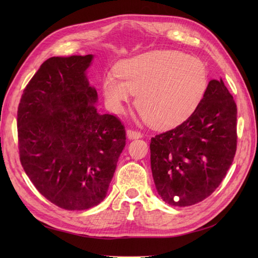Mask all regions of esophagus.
I'll return each instance as SVG.
<instances>
[{"mask_svg":"<svg viewBox=\"0 0 258 258\" xmlns=\"http://www.w3.org/2000/svg\"><path fill=\"white\" fill-rule=\"evenodd\" d=\"M127 137H128V139H139V138H142V134L140 131H137V130L128 129L127 130Z\"/></svg>","mask_w":258,"mask_h":258,"instance_id":"esophagus-1","label":"esophagus"}]
</instances>
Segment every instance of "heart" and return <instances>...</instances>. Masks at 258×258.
<instances>
[{"mask_svg":"<svg viewBox=\"0 0 258 258\" xmlns=\"http://www.w3.org/2000/svg\"><path fill=\"white\" fill-rule=\"evenodd\" d=\"M103 81L107 106L121 113L138 94L137 106L156 128L176 126L190 116L204 99L208 71L201 60L177 50H154L119 62Z\"/></svg>","mask_w":258,"mask_h":258,"instance_id":"heart-1","label":"heart"}]
</instances>
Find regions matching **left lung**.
I'll return each mask as SVG.
<instances>
[{
    "instance_id": "obj_1",
    "label": "left lung",
    "mask_w": 258,
    "mask_h": 258,
    "mask_svg": "<svg viewBox=\"0 0 258 258\" xmlns=\"http://www.w3.org/2000/svg\"><path fill=\"white\" fill-rule=\"evenodd\" d=\"M237 105L222 80L210 81L184 122L151 140L156 189L171 206L205 200L220 184L237 151Z\"/></svg>"
}]
</instances>
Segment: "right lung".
I'll return each instance as SVG.
<instances>
[{"instance_id":"add662e5","label":"right lung","mask_w":258,"mask_h":258,"mask_svg":"<svg viewBox=\"0 0 258 258\" xmlns=\"http://www.w3.org/2000/svg\"><path fill=\"white\" fill-rule=\"evenodd\" d=\"M92 54L51 57L26 86L17 112L21 166L35 188L66 210L102 201L126 145L116 116L99 114L86 77Z\"/></svg>"}]
</instances>
